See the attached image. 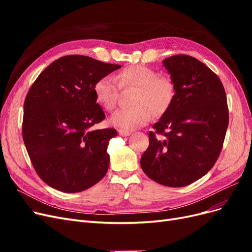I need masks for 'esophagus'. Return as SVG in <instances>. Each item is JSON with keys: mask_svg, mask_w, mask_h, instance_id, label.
<instances>
[{"mask_svg": "<svg viewBox=\"0 0 252 252\" xmlns=\"http://www.w3.org/2000/svg\"><path fill=\"white\" fill-rule=\"evenodd\" d=\"M119 134L122 135V136H128V135L131 134V132L126 131V130H122V129H120V130H119Z\"/></svg>", "mask_w": 252, "mask_h": 252, "instance_id": "34e87169", "label": "esophagus"}]
</instances>
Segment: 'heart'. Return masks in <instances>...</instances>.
Returning <instances> with one entry per match:
<instances>
[{
  "mask_svg": "<svg viewBox=\"0 0 252 252\" xmlns=\"http://www.w3.org/2000/svg\"><path fill=\"white\" fill-rule=\"evenodd\" d=\"M138 87L132 107L121 108L112 114L111 124L125 130L146 125L156 114H162L171 105L175 85L171 78L145 65H132L121 70L116 78L104 75L95 83L94 91L96 102L111 111L118 104L120 89Z\"/></svg>",
  "mask_w": 252,
  "mask_h": 252,
  "instance_id": "heart-1",
  "label": "heart"
}]
</instances>
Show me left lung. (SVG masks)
Returning <instances> with one entry per match:
<instances>
[{
    "label": "left lung",
    "mask_w": 252,
    "mask_h": 252,
    "mask_svg": "<svg viewBox=\"0 0 252 252\" xmlns=\"http://www.w3.org/2000/svg\"><path fill=\"white\" fill-rule=\"evenodd\" d=\"M174 82L169 108L149 132L141 158L148 178L168 187H184L207 173L220 154L229 123L222 82L199 60L177 55L163 61Z\"/></svg>",
    "instance_id": "obj_1"
}]
</instances>
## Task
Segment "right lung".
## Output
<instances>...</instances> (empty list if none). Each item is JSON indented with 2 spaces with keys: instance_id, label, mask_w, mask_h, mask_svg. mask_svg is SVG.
<instances>
[{
  "instance_id": "add662e5",
  "label": "right lung",
  "mask_w": 252,
  "mask_h": 252,
  "mask_svg": "<svg viewBox=\"0 0 252 252\" xmlns=\"http://www.w3.org/2000/svg\"><path fill=\"white\" fill-rule=\"evenodd\" d=\"M121 65L86 56L52 62L30 87L24 102L23 140L39 177L50 187L73 193L100 182L108 170L113 128L94 130L105 119L94 85Z\"/></svg>"
}]
</instances>
